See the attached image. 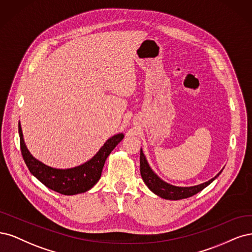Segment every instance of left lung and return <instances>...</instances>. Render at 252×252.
<instances>
[{"label":"left lung","mask_w":252,"mask_h":252,"mask_svg":"<svg viewBox=\"0 0 252 252\" xmlns=\"http://www.w3.org/2000/svg\"><path fill=\"white\" fill-rule=\"evenodd\" d=\"M222 172V170H221ZM219 173L215 178L210 179L207 182H204L199 185L189 186V188H181V186H175L172 184H168L161 180L160 178L153 172V169L148 163V160L145 158L142 150H140V174L144 183L147 184L148 188L157 196L167 199V200H180L189 198L193 194L198 193L202 189H204L206 186L212 183L216 178L221 174Z\"/></svg>","instance_id":"1"}]
</instances>
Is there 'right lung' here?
<instances>
[{
	"label": "right lung",
	"instance_id": "obj_1",
	"mask_svg": "<svg viewBox=\"0 0 252 252\" xmlns=\"http://www.w3.org/2000/svg\"><path fill=\"white\" fill-rule=\"evenodd\" d=\"M19 134L22 156L30 173L48 189L67 196L85 192L91 189L98 182L105 160L125 137L123 133L111 137L92 159L82 165L73 168L59 169L44 164L31 155L24 141L20 123Z\"/></svg>",
	"mask_w": 252,
	"mask_h": 252
}]
</instances>
